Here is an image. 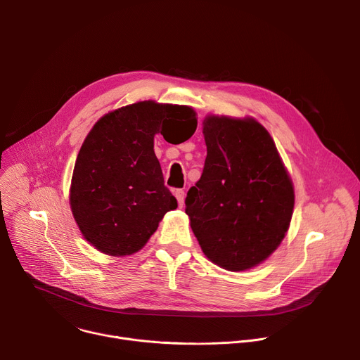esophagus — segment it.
Here are the masks:
<instances>
[{"label": "esophagus", "mask_w": 360, "mask_h": 360, "mask_svg": "<svg viewBox=\"0 0 360 360\" xmlns=\"http://www.w3.org/2000/svg\"><path fill=\"white\" fill-rule=\"evenodd\" d=\"M174 195H175V196H176V199H178L179 208H182V207H184V198H185V192H184V189H176V191H174Z\"/></svg>", "instance_id": "esophagus-1"}]
</instances>
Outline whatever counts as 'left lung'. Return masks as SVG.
<instances>
[{"label":"left lung","mask_w":360,"mask_h":360,"mask_svg":"<svg viewBox=\"0 0 360 360\" xmlns=\"http://www.w3.org/2000/svg\"><path fill=\"white\" fill-rule=\"evenodd\" d=\"M200 179L185 212L202 252L240 272L258 266L285 238L295 205L292 179L269 132L253 118L208 115Z\"/></svg>","instance_id":"left-lung-1"}]
</instances>
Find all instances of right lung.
Here are the masks:
<instances>
[{
  "label": "right lung",
  "mask_w": 360,
  "mask_h": 360,
  "mask_svg": "<svg viewBox=\"0 0 360 360\" xmlns=\"http://www.w3.org/2000/svg\"><path fill=\"white\" fill-rule=\"evenodd\" d=\"M196 129L195 111L185 105L141 101L99 118L75 161L70 205L82 236L99 252L127 256L141 250L175 196L164 185L153 136L168 127Z\"/></svg>",
  "instance_id": "1"
}]
</instances>
